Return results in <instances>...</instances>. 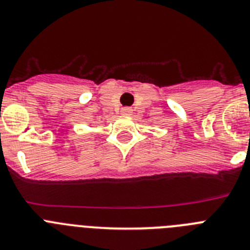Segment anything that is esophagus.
I'll use <instances>...</instances> for the list:
<instances>
[{"instance_id": "obj_1", "label": "esophagus", "mask_w": 250, "mask_h": 250, "mask_svg": "<svg viewBox=\"0 0 250 250\" xmlns=\"http://www.w3.org/2000/svg\"><path fill=\"white\" fill-rule=\"evenodd\" d=\"M131 112H132V110L130 109V107H123V109H121V114L125 115V116H127V115H131Z\"/></svg>"}]
</instances>
